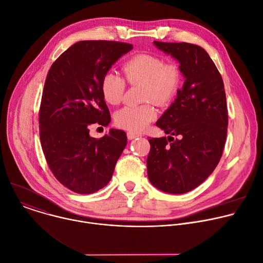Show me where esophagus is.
Instances as JSON below:
<instances>
[{
    "instance_id": "1",
    "label": "esophagus",
    "mask_w": 263,
    "mask_h": 263,
    "mask_svg": "<svg viewBox=\"0 0 263 263\" xmlns=\"http://www.w3.org/2000/svg\"><path fill=\"white\" fill-rule=\"evenodd\" d=\"M139 135L138 134H136V133H133V132H128L127 133V137H128V139H134V138H136V137H138Z\"/></svg>"
}]
</instances>
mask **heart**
<instances>
[{
  "label": "heart",
  "instance_id": "obj_1",
  "mask_svg": "<svg viewBox=\"0 0 263 263\" xmlns=\"http://www.w3.org/2000/svg\"><path fill=\"white\" fill-rule=\"evenodd\" d=\"M123 72L130 84H143V101H154L159 105L171 103L177 96L182 72L178 64L164 62L154 54L138 53L123 64ZM103 99L110 105L123 101L126 90L125 80L114 72H106L101 79ZM157 117V110L152 103L139 106H125L116 115V124L131 132H142Z\"/></svg>",
  "mask_w": 263,
  "mask_h": 263
}]
</instances>
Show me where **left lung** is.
Segmentation results:
<instances>
[{
	"label": "left lung",
	"instance_id": "left-lung-1",
	"mask_svg": "<svg viewBox=\"0 0 263 263\" xmlns=\"http://www.w3.org/2000/svg\"><path fill=\"white\" fill-rule=\"evenodd\" d=\"M154 45L179 61L185 81L156 123L171 136L148 139L147 177L158 190L180 195L202 184L220 160L228 127L226 92L203 48L187 43Z\"/></svg>",
	"mask_w": 263,
	"mask_h": 263
}]
</instances>
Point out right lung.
<instances>
[{
  "label": "right lung",
  "mask_w": 263,
  "mask_h": 263,
  "mask_svg": "<svg viewBox=\"0 0 263 263\" xmlns=\"http://www.w3.org/2000/svg\"><path fill=\"white\" fill-rule=\"evenodd\" d=\"M132 49L120 42L82 41L49 69L40 108L41 143L51 172L73 193L89 195L106 186L127 144L123 130L95 138L89 128L110 123L101 79Z\"/></svg>",
  "instance_id": "1"
}]
</instances>
